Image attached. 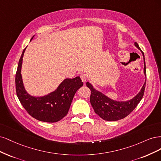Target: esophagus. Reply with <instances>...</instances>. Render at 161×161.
<instances>
[{
    "label": "esophagus",
    "mask_w": 161,
    "mask_h": 161,
    "mask_svg": "<svg viewBox=\"0 0 161 161\" xmlns=\"http://www.w3.org/2000/svg\"><path fill=\"white\" fill-rule=\"evenodd\" d=\"M80 77H81V81H82L83 82H84V83H86V82L87 79V75H86L85 74H81Z\"/></svg>",
    "instance_id": "obj_1"
}]
</instances>
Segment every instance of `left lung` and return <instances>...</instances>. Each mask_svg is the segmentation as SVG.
I'll return each instance as SVG.
<instances>
[{
	"label": "left lung",
	"instance_id": "obj_1",
	"mask_svg": "<svg viewBox=\"0 0 161 161\" xmlns=\"http://www.w3.org/2000/svg\"><path fill=\"white\" fill-rule=\"evenodd\" d=\"M134 45L141 50L142 54L144 58V74L146 77V65L144 53L136 42L134 43ZM86 86L91 90L90 103L96 114L104 120L117 121L130 114V113L134 110L138 103L141 102L144 95L146 80L138 94L132 99L126 101H117L111 99L102 92L95 89L89 81L86 83Z\"/></svg>",
	"mask_w": 161,
	"mask_h": 161
}]
</instances>
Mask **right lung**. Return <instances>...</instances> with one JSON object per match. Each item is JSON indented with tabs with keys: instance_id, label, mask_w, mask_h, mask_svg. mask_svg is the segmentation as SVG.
<instances>
[{
	"instance_id": "right-lung-1",
	"label": "right lung",
	"mask_w": 161,
	"mask_h": 161,
	"mask_svg": "<svg viewBox=\"0 0 161 161\" xmlns=\"http://www.w3.org/2000/svg\"><path fill=\"white\" fill-rule=\"evenodd\" d=\"M34 37L35 35L31 41ZM26 48L20 56L15 77L17 97L32 117L41 122H58L67 115L75 94L84 84L79 76L73 79L66 78L55 91L48 94L37 97L31 96L25 90L21 75L23 58Z\"/></svg>"
}]
</instances>
